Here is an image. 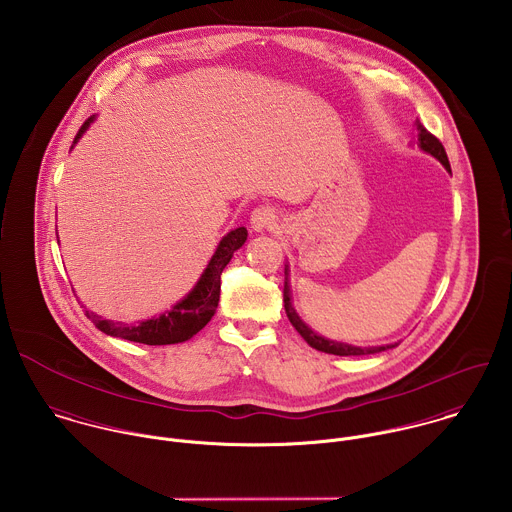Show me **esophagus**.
<instances>
[{
  "label": "esophagus",
  "instance_id": "obj_1",
  "mask_svg": "<svg viewBox=\"0 0 512 512\" xmlns=\"http://www.w3.org/2000/svg\"><path fill=\"white\" fill-rule=\"evenodd\" d=\"M276 224H278V212H276L272 206H258V208H254L252 214H250V226H252L256 232L274 228Z\"/></svg>",
  "mask_w": 512,
  "mask_h": 512
}]
</instances>
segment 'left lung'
<instances>
[{"instance_id": "obj_1", "label": "left lung", "mask_w": 512, "mask_h": 512, "mask_svg": "<svg viewBox=\"0 0 512 512\" xmlns=\"http://www.w3.org/2000/svg\"><path fill=\"white\" fill-rule=\"evenodd\" d=\"M417 141H419V149L433 155L447 171L451 172V165H449V159H447V153H445V147L441 145V141L431 135L421 123H417ZM288 274V270H286ZM284 308H286V316L290 320V324L296 328V332L308 341L314 349L318 351H324V353H334V355H367V353H377V351H383V349H389V347H395V345H379V347H357V345H349V343H341V341L326 340L322 336H318L312 328H308L302 318L296 314L294 306H292V294H290V286H288V278L284 282Z\"/></svg>"}]
</instances>
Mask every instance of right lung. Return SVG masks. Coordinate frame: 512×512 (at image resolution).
<instances>
[{"label": "right lung", "instance_id": "right-lung-1", "mask_svg": "<svg viewBox=\"0 0 512 512\" xmlns=\"http://www.w3.org/2000/svg\"><path fill=\"white\" fill-rule=\"evenodd\" d=\"M95 115L89 117L73 145L81 139V135L89 129L93 123ZM248 230L244 226L230 230L218 244L214 256L210 258L206 270L202 272L200 280L196 286L178 302L174 304L169 312L161 314L159 318H151L145 322H139L135 326L113 322V320H103L101 316L93 314L91 310L85 308V316L95 324L97 330H101L107 336L113 338H123V340L137 341V343H147V345H169V343H180V341L190 340L196 336L214 316L220 300V276L226 264L230 262L232 254L246 242Z\"/></svg>", "mask_w": 512, "mask_h": 512}]
</instances>
